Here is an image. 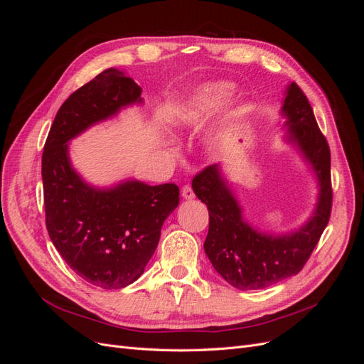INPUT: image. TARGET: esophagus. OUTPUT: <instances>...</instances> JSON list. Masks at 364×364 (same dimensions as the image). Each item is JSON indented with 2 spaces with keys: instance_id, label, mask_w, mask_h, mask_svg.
<instances>
[{
  "instance_id": "obj_1",
  "label": "esophagus",
  "mask_w": 364,
  "mask_h": 364,
  "mask_svg": "<svg viewBox=\"0 0 364 364\" xmlns=\"http://www.w3.org/2000/svg\"><path fill=\"white\" fill-rule=\"evenodd\" d=\"M182 197L183 199H194V191L191 188V185H185L182 188Z\"/></svg>"
}]
</instances>
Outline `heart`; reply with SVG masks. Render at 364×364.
<instances>
[{
  "label": "heart",
  "mask_w": 364,
  "mask_h": 364,
  "mask_svg": "<svg viewBox=\"0 0 364 364\" xmlns=\"http://www.w3.org/2000/svg\"><path fill=\"white\" fill-rule=\"evenodd\" d=\"M228 94H229L228 86H223V85L205 87V90L200 91V94L196 97V100L188 109V112L185 114V123L186 124L199 123V121H202V118L211 112L214 107L223 103Z\"/></svg>",
  "instance_id": "obj_1"
}]
</instances>
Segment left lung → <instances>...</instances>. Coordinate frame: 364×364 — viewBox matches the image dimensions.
Masks as SVG:
<instances>
[{
    "label": "left lung",
    "mask_w": 364,
    "mask_h": 364,
    "mask_svg": "<svg viewBox=\"0 0 364 364\" xmlns=\"http://www.w3.org/2000/svg\"><path fill=\"white\" fill-rule=\"evenodd\" d=\"M282 112L289 121V139L311 162L321 181L314 217L291 235L258 234L241 218L217 165H208L193 179L196 196L208 206L209 229L205 252L223 279L240 290L266 289L299 273L310 259L331 217V151L317 126L313 107L294 82L289 86Z\"/></svg>",
    "instance_id": "8db88e82"
}]
</instances>
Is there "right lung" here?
I'll return each instance as SVG.
<instances>
[{
  "instance_id": "1",
  "label": "right lung",
  "mask_w": 364,
  "mask_h": 364,
  "mask_svg": "<svg viewBox=\"0 0 364 364\" xmlns=\"http://www.w3.org/2000/svg\"><path fill=\"white\" fill-rule=\"evenodd\" d=\"M141 87L109 68L74 91L54 118L42 153L48 235L65 262L100 289L136 281L159 243L165 218L179 205V186L126 182L114 190L87 186L74 173L65 142L86 127L141 102Z\"/></svg>"
}]
</instances>
